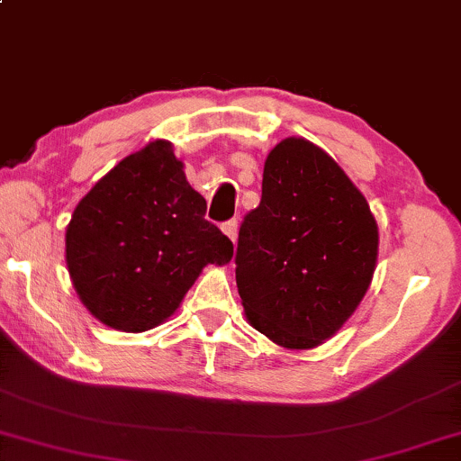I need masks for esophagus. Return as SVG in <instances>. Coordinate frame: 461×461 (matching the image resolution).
<instances>
[{
    "label": "esophagus",
    "instance_id": "obj_1",
    "mask_svg": "<svg viewBox=\"0 0 461 461\" xmlns=\"http://www.w3.org/2000/svg\"><path fill=\"white\" fill-rule=\"evenodd\" d=\"M221 230H223V234L230 238L231 242H236V238H238V221L236 219L227 221V223L221 225Z\"/></svg>",
    "mask_w": 461,
    "mask_h": 461
}]
</instances>
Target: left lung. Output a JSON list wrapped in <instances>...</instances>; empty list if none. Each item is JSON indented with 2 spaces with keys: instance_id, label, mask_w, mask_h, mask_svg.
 Here are the masks:
<instances>
[{
  "instance_id": "obj_1",
  "label": "left lung",
  "mask_w": 461,
  "mask_h": 461,
  "mask_svg": "<svg viewBox=\"0 0 461 461\" xmlns=\"http://www.w3.org/2000/svg\"><path fill=\"white\" fill-rule=\"evenodd\" d=\"M379 230L369 202L327 151L280 140L261 204L238 234L236 285L250 327L286 349L330 339L369 291Z\"/></svg>"
}]
</instances>
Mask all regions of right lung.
Returning <instances> with one entry per match:
<instances>
[{
  "label": "right lung",
  "mask_w": 461,
  "mask_h": 461,
  "mask_svg": "<svg viewBox=\"0 0 461 461\" xmlns=\"http://www.w3.org/2000/svg\"><path fill=\"white\" fill-rule=\"evenodd\" d=\"M204 214L206 200L187 183L170 140L126 156L67 225L65 261L79 302L124 333L167 322L208 263L234 257V244Z\"/></svg>",
  "instance_id": "right-lung-1"
}]
</instances>
